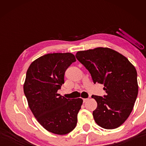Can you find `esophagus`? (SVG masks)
Returning <instances> with one entry per match:
<instances>
[{
    "label": "esophagus",
    "instance_id": "obj_1",
    "mask_svg": "<svg viewBox=\"0 0 146 146\" xmlns=\"http://www.w3.org/2000/svg\"><path fill=\"white\" fill-rule=\"evenodd\" d=\"M88 100H89V98H83V102L85 103V102H87Z\"/></svg>",
    "mask_w": 146,
    "mask_h": 146
}]
</instances>
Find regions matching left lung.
Listing matches in <instances>:
<instances>
[{
  "instance_id": "1",
  "label": "left lung",
  "mask_w": 146,
  "mask_h": 146,
  "mask_svg": "<svg viewBox=\"0 0 146 146\" xmlns=\"http://www.w3.org/2000/svg\"><path fill=\"white\" fill-rule=\"evenodd\" d=\"M76 58L90 73L93 82L102 84L106 95H92L97 108L95 122L104 129L120 126L131 113L138 91L137 73L128 59L113 49L97 48L78 51Z\"/></svg>"
}]
</instances>
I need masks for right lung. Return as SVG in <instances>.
I'll use <instances>...</instances> for the list:
<instances>
[{"instance_id":"add662e5","label":"right lung","mask_w":146,"mask_h":146,"mask_svg":"<svg viewBox=\"0 0 146 146\" xmlns=\"http://www.w3.org/2000/svg\"><path fill=\"white\" fill-rule=\"evenodd\" d=\"M75 61L71 53H49L34 60L27 71L24 92L29 107L42 126L54 134H68L77 123L83 100L57 93L66 70Z\"/></svg>"}]
</instances>
